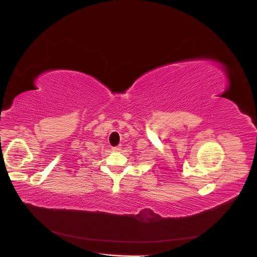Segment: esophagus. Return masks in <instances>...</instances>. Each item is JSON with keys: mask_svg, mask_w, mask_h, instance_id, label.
<instances>
[{"mask_svg": "<svg viewBox=\"0 0 257 257\" xmlns=\"http://www.w3.org/2000/svg\"><path fill=\"white\" fill-rule=\"evenodd\" d=\"M111 150H113L114 152H119V151L121 150V148L120 147H114V148H111Z\"/></svg>", "mask_w": 257, "mask_h": 257, "instance_id": "obj_1", "label": "esophagus"}]
</instances>
